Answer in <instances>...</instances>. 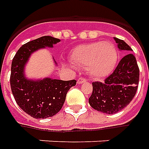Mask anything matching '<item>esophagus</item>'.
I'll return each instance as SVG.
<instances>
[{
  "label": "esophagus",
  "instance_id": "esophagus-1",
  "mask_svg": "<svg viewBox=\"0 0 149 149\" xmlns=\"http://www.w3.org/2000/svg\"><path fill=\"white\" fill-rule=\"evenodd\" d=\"M87 81V79H85V78H84V77H80L79 79H78V81H77V83L78 84H83V83H85V82Z\"/></svg>",
  "mask_w": 149,
  "mask_h": 149
}]
</instances>
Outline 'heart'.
<instances>
[{
	"instance_id": "heart-1",
	"label": "heart",
	"mask_w": 149,
	"mask_h": 149,
	"mask_svg": "<svg viewBox=\"0 0 149 149\" xmlns=\"http://www.w3.org/2000/svg\"><path fill=\"white\" fill-rule=\"evenodd\" d=\"M70 59L77 65H86L93 77L103 79L113 71L118 60V51L111 42H92L74 47Z\"/></svg>"
}]
</instances>
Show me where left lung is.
Returning a JSON list of instances; mask_svg holds the SVG:
<instances>
[{
    "label": "left lung",
    "instance_id": "left-lung-1",
    "mask_svg": "<svg viewBox=\"0 0 149 149\" xmlns=\"http://www.w3.org/2000/svg\"><path fill=\"white\" fill-rule=\"evenodd\" d=\"M118 48L132 51L123 40L114 38ZM139 69L135 56L128 53L120 60L113 73L104 82H93L88 102L93 109L107 114H115L130 104L136 93Z\"/></svg>",
    "mask_w": 149,
    "mask_h": 149
}]
</instances>
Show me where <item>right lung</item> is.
<instances>
[{
	"mask_svg": "<svg viewBox=\"0 0 149 149\" xmlns=\"http://www.w3.org/2000/svg\"><path fill=\"white\" fill-rule=\"evenodd\" d=\"M60 39L43 36L24 44L14 56L11 64L10 87L17 104L28 115L36 119L52 117L60 110L65 100L66 93L76 80H60L46 78L28 79L24 75V66L31 54L38 49L53 47Z\"/></svg>",
	"mask_w": 149,
	"mask_h": 149,
	"instance_id": "right-lung-1",
	"label": "right lung"
}]
</instances>
